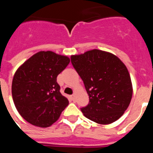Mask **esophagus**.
I'll list each match as a JSON object with an SVG mask.
<instances>
[{"label":"esophagus","instance_id":"esophagus-1","mask_svg":"<svg viewBox=\"0 0 153 153\" xmlns=\"http://www.w3.org/2000/svg\"><path fill=\"white\" fill-rule=\"evenodd\" d=\"M71 99H72V100L74 101L76 100V95L75 94H73V95H71Z\"/></svg>","mask_w":153,"mask_h":153}]
</instances>
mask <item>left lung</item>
I'll return each mask as SVG.
<instances>
[{"instance_id": "1", "label": "left lung", "mask_w": 153, "mask_h": 153, "mask_svg": "<svg viewBox=\"0 0 153 153\" xmlns=\"http://www.w3.org/2000/svg\"><path fill=\"white\" fill-rule=\"evenodd\" d=\"M70 58L90 98L88 105L81 108L83 115L102 125L119 120L132 97V81L126 65L116 55L97 49Z\"/></svg>"}]
</instances>
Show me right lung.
<instances>
[{"instance_id": "obj_1", "label": "right lung", "mask_w": 153, "mask_h": 153, "mask_svg": "<svg viewBox=\"0 0 153 153\" xmlns=\"http://www.w3.org/2000/svg\"><path fill=\"white\" fill-rule=\"evenodd\" d=\"M70 61L68 56L53 51H40L17 70L12 81V97L18 113L29 123L51 126L68 106L56 77Z\"/></svg>"}]
</instances>
